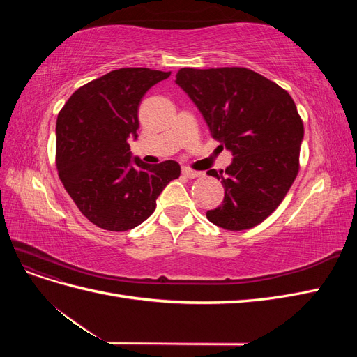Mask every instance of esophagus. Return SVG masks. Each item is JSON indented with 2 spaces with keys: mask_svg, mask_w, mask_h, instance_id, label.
Instances as JSON below:
<instances>
[{
  "mask_svg": "<svg viewBox=\"0 0 357 357\" xmlns=\"http://www.w3.org/2000/svg\"><path fill=\"white\" fill-rule=\"evenodd\" d=\"M181 172H183V176L188 177V178H197V177H199V176H201V172H199V171H193V169L186 168V167L181 169Z\"/></svg>",
  "mask_w": 357,
  "mask_h": 357,
  "instance_id": "34e87169",
  "label": "esophagus"
}]
</instances>
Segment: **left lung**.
I'll use <instances>...</instances> for the list:
<instances>
[{
	"label": "left lung",
	"instance_id": "obj_1",
	"mask_svg": "<svg viewBox=\"0 0 357 357\" xmlns=\"http://www.w3.org/2000/svg\"><path fill=\"white\" fill-rule=\"evenodd\" d=\"M176 83L197 104L214 139L234 159L222 180L225 198L207 219L228 231L264 222L282 201L299 172L304 123L283 88L243 67L181 68Z\"/></svg>",
	"mask_w": 357,
	"mask_h": 357
}]
</instances>
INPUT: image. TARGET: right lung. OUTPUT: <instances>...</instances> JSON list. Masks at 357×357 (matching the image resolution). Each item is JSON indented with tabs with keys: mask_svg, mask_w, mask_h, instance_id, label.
<instances>
[{
	"mask_svg": "<svg viewBox=\"0 0 357 357\" xmlns=\"http://www.w3.org/2000/svg\"><path fill=\"white\" fill-rule=\"evenodd\" d=\"M171 73L119 68L75 91L56 121L58 176L86 219L123 232L143 223L171 180L176 160L152 167L131 159L128 138L137 137L144 93Z\"/></svg>",
	"mask_w": 357,
	"mask_h": 357,
	"instance_id": "obj_1",
	"label": "right lung"
}]
</instances>
